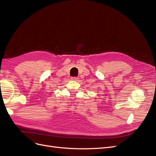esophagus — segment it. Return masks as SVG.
Listing matches in <instances>:
<instances>
[{
    "mask_svg": "<svg viewBox=\"0 0 156 156\" xmlns=\"http://www.w3.org/2000/svg\"><path fill=\"white\" fill-rule=\"evenodd\" d=\"M72 80H74V81H77L78 78L76 77H72Z\"/></svg>",
    "mask_w": 156,
    "mask_h": 156,
    "instance_id": "esophagus-1",
    "label": "esophagus"
}]
</instances>
